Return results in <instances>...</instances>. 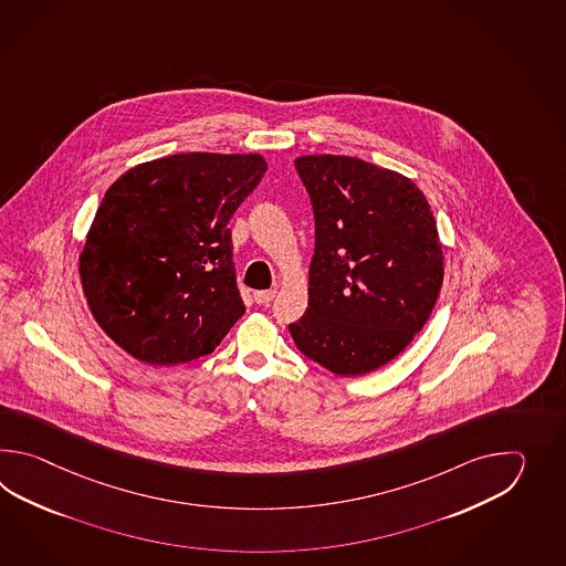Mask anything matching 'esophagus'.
<instances>
[{"instance_id": "34e87169", "label": "esophagus", "mask_w": 566, "mask_h": 566, "mask_svg": "<svg viewBox=\"0 0 566 566\" xmlns=\"http://www.w3.org/2000/svg\"><path fill=\"white\" fill-rule=\"evenodd\" d=\"M275 289H266V291H254L253 297L259 305H269L271 301L275 300Z\"/></svg>"}]
</instances>
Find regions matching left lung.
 I'll return each mask as SVG.
<instances>
[{
    "instance_id": "left-lung-1",
    "label": "left lung",
    "mask_w": 566,
    "mask_h": 566,
    "mask_svg": "<svg viewBox=\"0 0 566 566\" xmlns=\"http://www.w3.org/2000/svg\"><path fill=\"white\" fill-rule=\"evenodd\" d=\"M315 251L295 346L336 376L395 360L427 324L443 285V242L417 184L358 157L301 156Z\"/></svg>"
}]
</instances>
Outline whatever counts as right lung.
<instances>
[{
    "mask_svg": "<svg viewBox=\"0 0 566 566\" xmlns=\"http://www.w3.org/2000/svg\"><path fill=\"white\" fill-rule=\"evenodd\" d=\"M265 171L261 154L192 151L108 186L78 273L96 324L135 360H196L244 313L229 222Z\"/></svg>",
    "mask_w": 566,
    "mask_h": 566,
    "instance_id": "right-lung-1",
    "label": "right lung"
}]
</instances>
